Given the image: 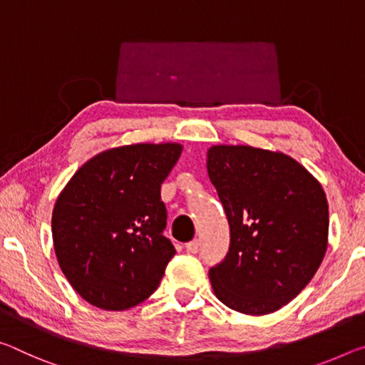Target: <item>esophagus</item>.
Wrapping results in <instances>:
<instances>
[{
  "label": "esophagus",
  "instance_id": "esophagus-1",
  "mask_svg": "<svg viewBox=\"0 0 365 365\" xmlns=\"http://www.w3.org/2000/svg\"><path fill=\"white\" fill-rule=\"evenodd\" d=\"M185 247H187V250L190 252V253H198V250H200V240H192V242H188V244L187 245H185Z\"/></svg>",
  "mask_w": 365,
  "mask_h": 365
}]
</instances>
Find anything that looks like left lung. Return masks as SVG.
<instances>
[{"label": "left lung", "instance_id": "left-lung-1", "mask_svg": "<svg viewBox=\"0 0 365 365\" xmlns=\"http://www.w3.org/2000/svg\"><path fill=\"white\" fill-rule=\"evenodd\" d=\"M206 167L230 227L227 255L210 269L214 294L247 315L279 310L325 257V192L292 158L252 146H212Z\"/></svg>", "mask_w": 365, "mask_h": 365}]
</instances>
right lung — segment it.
<instances>
[{"instance_id":"1","label":"right lung","mask_w":365,"mask_h":365,"mask_svg":"<svg viewBox=\"0 0 365 365\" xmlns=\"http://www.w3.org/2000/svg\"><path fill=\"white\" fill-rule=\"evenodd\" d=\"M182 146L131 144L86 162L58 196L51 235L63 274L103 310H126L158 289L175 247L164 235L160 185Z\"/></svg>"}]
</instances>
